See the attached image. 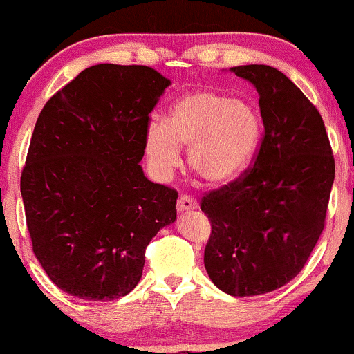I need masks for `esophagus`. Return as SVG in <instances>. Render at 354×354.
I'll return each mask as SVG.
<instances>
[{"mask_svg": "<svg viewBox=\"0 0 354 354\" xmlns=\"http://www.w3.org/2000/svg\"><path fill=\"white\" fill-rule=\"evenodd\" d=\"M176 208H178V211H180V213H185V211L196 209L198 203H196V200H193V198H189V196H180V198H178Z\"/></svg>", "mask_w": 354, "mask_h": 354, "instance_id": "esophagus-1", "label": "esophagus"}]
</instances>
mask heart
<instances>
[{"mask_svg": "<svg viewBox=\"0 0 354 354\" xmlns=\"http://www.w3.org/2000/svg\"><path fill=\"white\" fill-rule=\"evenodd\" d=\"M259 135L261 120L250 103L205 89L178 100L165 123H148L145 153L154 174L166 180L180 165V148H188L191 173L219 186L246 168Z\"/></svg>", "mask_w": 354, "mask_h": 354, "instance_id": "obj_1", "label": "heart"}]
</instances>
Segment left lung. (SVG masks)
<instances>
[{"mask_svg":"<svg viewBox=\"0 0 354 354\" xmlns=\"http://www.w3.org/2000/svg\"><path fill=\"white\" fill-rule=\"evenodd\" d=\"M231 71L259 96L263 133L253 168L211 191L201 211L211 221L205 268L221 291L256 296L290 283L323 233L335 158L318 109L276 68Z\"/></svg>","mask_w":354,"mask_h":354,"instance_id":"8db88e82","label":"left lung"}]
</instances>
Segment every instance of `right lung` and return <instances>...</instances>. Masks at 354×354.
I'll return each mask as SVG.
<instances>
[{
    "mask_svg": "<svg viewBox=\"0 0 354 354\" xmlns=\"http://www.w3.org/2000/svg\"><path fill=\"white\" fill-rule=\"evenodd\" d=\"M171 81L149 66L95 64L44 104L21 173L33 253L64 293L126 296L145 251L176 219L178 193L145 176L149 113Z\"/></svg>",
    "mask_w": 354,
    "mask_h": 354,
    "instance_id": "1",
    "label": "right lung"
}]
</instances>
